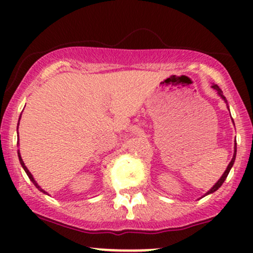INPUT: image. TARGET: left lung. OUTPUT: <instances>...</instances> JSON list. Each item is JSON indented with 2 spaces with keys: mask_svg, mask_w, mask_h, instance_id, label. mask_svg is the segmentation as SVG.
Segmentation results:
<instances>
[{
  "mask_svg": "<svg viewBox=\"0 0 253 253\" xmlns=\"http://www.w3.org/2000/svg\"><path fill=\"white\" fill-rule=\"evenodd\" d=\"M211 88H213L214 90H216L217 95H219V96H220V97H221V98H222V100H223V101H225V102H226V103H227V100H226V97H225V96H223V94H222L221 89H220V88H219V86H217V85H216V84H213V85H211ZM227 108H228V104H227ZM228 109H229V108H228ZM232 121H233V119H232ZM233 124H234V123H233ZM236 155H237V143H236V141H234V153H233V157H232V161H231V162H229V164L227 165V168H226L225 172H223V173H222V176H221V177H220V178H219V181H217V182L215 183V184H214V185H213V187H211V189H210V190H208V191H207V193H206V194H205V195H203V196H207V195H210V194H211V193H214V191H216L217 189H219V188H220V187H221V185H222V183H223V182H225L226 177H227V176H228V173H229V171H231V169H232V167H233V164H234V161H236ZM203 196H202V197H203Z\"/></svg>",
  "mask_w": 253,
  "mask_h": 253,
  "instance_id": "1",
  "label": "left lung"
}]
</instances>
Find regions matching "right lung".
Returning <instances> with one entry per match:
<instances>
[{
	"label": "right lung",
	"instance_id": "1",
	"mask_svg": "<svg viewBox=\"0 0 253 253\" xmlns=\"http://www.w3.org/2000/svg\"><path fill=\"white\" fill-rule=\"evenodd\" d=\"M20 119H21V115H20V118H19V123H17V128H16V129H19V124H20ZM17 133H19V132H17ZM17 144H19V143H17ZM17 156H19V161H20V164H21V167H22V168H24L25 172H26V173H27L28 178H30V179H31V182H32V183H33V184H34V185H36V187H37V188H38V189H39L40 191H42V193H43V194H46V195H48V193H47V191H45V190H43V189H42V187H40V185H39V184H38V183H37V181H36V179H34V177H33V175H32V173L30 172V170H28V169H27V167H26V165H25V163H24V161H22V158H21V155H20V150H17Z\"/></svg>",
	"mask_w": 253,
	"mask_h": 253
}]
</instances>
